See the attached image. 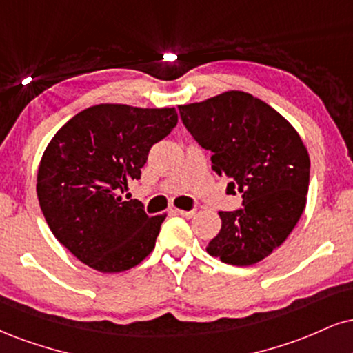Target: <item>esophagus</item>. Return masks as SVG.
Wrapping results in <instances>:
<instances>
[{
	"label": "esophagus",
	"mask_w": 353,
	"mask_h": 353,
	"mask_svg": "<svg viewBox=\"0 0 353 353\" xmlns=\"http://www.w3.org/2000/svg\"><path fill=\"white\" fill-rule=\"evenodd\" d=\"M174 212H176L177 215H181V217H184V219H192L194 215H195V210H181V209H176Z\"/></svg>",
	"instance_id": "1"
}]
</instances>
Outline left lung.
Here are the masks:
<instances>
[{
  "mask_svg": "<svg viewBox=\"0 0 353 353\" xmlns=\"http://www.w3.org/2000/svg\"><path fill=\"white\" fill-rule=\"evenodd\" d=\"M195 141L214 152V171L239 189L243 207L220 210L222 228L205 246L227 265L250 266L284 243L309 189V152L294 126L268 103L240 90L179 105Z\"/></svg>",
  "mask_w": 353,
  "mask_h": 353,
  "instance_id": "obj_1",
  "label": "left lung"
}]
</instances>
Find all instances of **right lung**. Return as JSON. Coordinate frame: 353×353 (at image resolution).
I'll return each instance as SVG.
<instances>
[{"instance_id": "obj_1", "label": "right lung", "mask_w": 353, "mask_h": 353, "mask_svg": "<svg viewBox=\"0 0 353 353\" xmlns=\"http://www.w3.org/2000/svg\"><path fill=\"white\" fill-rule=\"evenodd\" d=\"M177 125L174 108L101 103L72 117L37 169V199L54 236L101 273H121L154 250L165 214L148 217L123 201L148 152Z\"/></svg>"}]
</instances>
